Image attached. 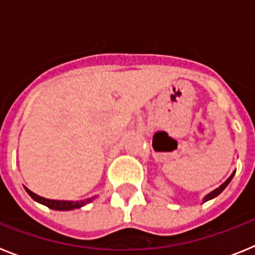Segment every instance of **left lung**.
Wrapping results in <instances>:
<instances>
[{
  "instance_id": "8db88e82",
  "label": "left lung",
  "mask_w": 255,
  "mask_h": 255,
  "mask_svg": "<svg viewBox=\"0 0 255 255\" xmlns=\"http://www.w3.org/2000/svg\"><path fill=\"white\" fill-rule=\"evenodd\" d=\"M234 175H235V171H234V172L231 173V176H230L229 179H227L226 181H225L224 184H222V185H221V186H218V188H217V189H215V190H213V191H211V193H209V194H207L206 197H204L203 202H207V200H211V199H213V198H216V197H217L218 194H221V193H222V191H224V189L226 188L227 185H229V184H230V181H231V180H233Z\"/></svg>"
}]
</instances>
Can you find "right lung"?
I'll return each instance as SVG.
<instances>
[{"instance_id":"add662e5","label":"right lung","mask_w":255,"mask_h":255,"mask_svg":"<svg viewBox=\"0 0 255 255\" xmlns=\"http://www.w3.org/2000/svg\"><path fill=\"white\" fill-rule=\"evenodd\" d=\"M25 190L26 193H28V194L35 200V202L43 204V206L48 207V208L51 209H55V211H71V209L80 208V207L85 206V204L91 203L92 200L96 198V197H92L89 198V199L80 200V202H71V200H53V199H47V198L39 197V195L34 194L33 191L29 190L28 188H25Z\"/></svg>"}]
</instances>
